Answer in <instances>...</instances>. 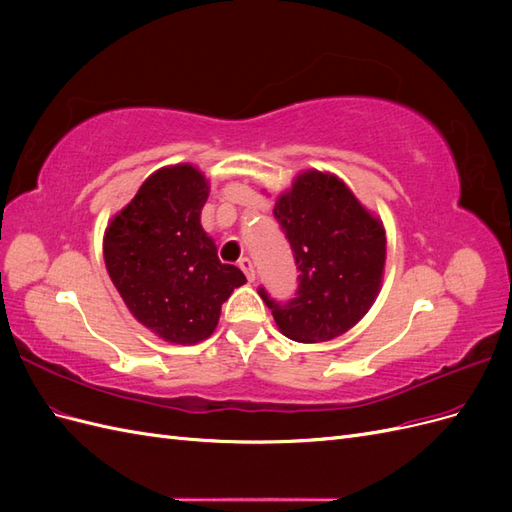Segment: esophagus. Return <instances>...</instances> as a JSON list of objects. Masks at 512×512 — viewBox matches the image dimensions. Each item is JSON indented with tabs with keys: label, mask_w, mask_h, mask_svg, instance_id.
I'll return each instance as SVG.
<instances>
[{
	"label": "esophagus",
	"mask_w": 512,
	"mask_h": 512,
	"mask_svg": "<svg viewBox=\"0 0 512 512\" xmlns=\"http://www.w3.org/2000/svg\"><path fill=\"white\" fill-rule=\"evenodd\" d=\"M239 269L245 273V277H247V280H250V282H254V277H256V271H254V265H252V260L250 258H241L239 260Z\"/></svg>",
	"instance_id": "1"
}]
</instances>
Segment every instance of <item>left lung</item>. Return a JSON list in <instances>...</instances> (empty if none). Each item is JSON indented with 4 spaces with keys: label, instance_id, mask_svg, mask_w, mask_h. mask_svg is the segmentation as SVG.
Listing matches in <instances>:
<instances>
[{
    "label": "left lung",
    "instance_id": "left-lung-1",
    "mask_svg": "<svg viewBox=\"0 0 512 512\" xmlns=\"http://www.w3.org/2000/svg\"><path fill=\"white\" fill-rule=\"evenodd\" d=\"M275 220L297 260L299 288L280 303L258 288L277 329L301 344L344 335L374 305L386 260L384 226L348 185L329 173L305 170L275 200Z\"/></svg>",
    "mask_w": 512,
    "mask_h": 512
}]
</instances>
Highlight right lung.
I'll use <instances>...</instances> for the list:
<instances>
[{"instance_id":"obj_1","label":"right lung","mask_w":512,"mask_h":512,"mask_svg":"<svg viewBox=\"0 0 512 512\" xmlns=\"http://www.w3.org/2000/svg\"><path fill=\"white\" fill-rule=\"evenodd\" d=\"M209 196L192 164L156 170L108 222L104 262L130 314L164 342L192 346L218 327L222 303L245 284L241 269L222 265L200 226Z\"/></svg>"}]
</instances>
